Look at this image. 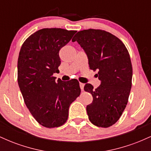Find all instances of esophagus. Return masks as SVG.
I'll return each instance as SVG.
<instances>
[{"mask_svg":"<svg viewBox=\"0 0 151 151\" xmlns=\"http://www.w3.org/2000/svg\"><path fill=\"white\" fill-rule=\"evenodd\" d=\"M79 86H80V88H81V91H83V90H84V84H83V83H79Z\"/></svg>","mask_w":151,"mask_h":151,"instance_id":"1","label":"esophagus"}]
</instances>
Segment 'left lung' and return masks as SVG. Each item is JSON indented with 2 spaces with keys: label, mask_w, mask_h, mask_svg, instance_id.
Here are the masks:
<instances>
[{
  "label": "left lung",
  "mask_w": 151,
  "mask_h": 151,
  "mask_svg": "<svg viewBox=\"0 0 151 151\" xmlns=\"http://www.w3.org/2000/svg\"><path fill=\"white\" fill-rule=\"evenodd\" d=\"M88 57L89 68L98 71L101 84L96 89L90 84L84 91L93 101L86 106L89 121L98 127L108 128L120 119L127 105L132 85L133 70L129 51L115 35L102 30L78 32L72 39Z\"/></svg>",
  "instance_id": "8db88e82"
}]
</instances>
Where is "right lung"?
I'll list each match as a JSON object with an SVG mask.
<instances>
[{"label": "right lung", "mask_w": 151, "mask_h": 151, "mask_svg": "<svg viewBox=\"0 0 151 151\" xmlns=\"http://www.w3.org/2000/svg\"><path fill=\"white\" fill-rule=\"evenodd\" d=\"M76 30L43 28L23 42L18 60V82L26 106L40 125L55 128L63 125L71 104L79 96L77 79L55 81L53 74L60 65L59 52Z\"/></svg>", "instance_id": "right-lung-1"}]
</instances>
